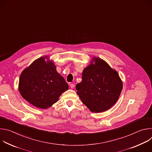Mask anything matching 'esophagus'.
Here are the masks:
<instances>
[{
  "label": "esophagus",
  "mask_w": 152,
  "mask_h": 152,
  "mask_svg": "<svg viewBox=\"0 0 152 152\" xmlns=\"http://www.w3.org/2000/svg\"><path fill=\"white\" fill-rule=\"evenodd\" d=\"M70 88H74V87H75V85L73 84V83H71L70 85Z\"/></svg>",
  "instance_id": "obj_1"
}]
</instances>
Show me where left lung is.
Instances as JSON below:
<instances>
[{
  "label": "left lung",
  "mask_w": 152,
  "mask_h": 152,
  "mask_svg": "<svg viewBox=\"0 0 152 152\" xmlns=\"http://www.w3.org/2000/svg\"><path fill=\"white\" fill-rule=\"evenodd\" d=\"M82 77V82L76 86L77 94L91 112L105 111L118 100L122 81L118 73L103 59L93 58L83 70Z\"/></svg>",
  "instance_id": "1"
}]
</instances>
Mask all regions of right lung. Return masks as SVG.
<instances>
[{
    "label": "right lung",
    "mask_w": 152,
    "mask_h": 152,
    "mask_svg": "<svg viewBox=\"0 0 152 152\" xmlns=\"http://www.w3.org/2000/svg\"><path fill=\"white\" fill-rule=\"evenodd\" d=\"M68 89V84L57 72L53 61H49L47 56L34 61L20 76V94L31 104L41 109L51 106Z\"/></svg>",
    "instance_id": "1"
}]
</instances>
